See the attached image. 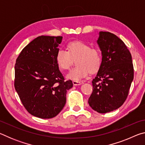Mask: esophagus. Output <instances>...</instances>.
<instances>
[{
	"instance_id": "esophagus-1",
	"label": "esophagus",
	"mask_w": 145,
	"mask_h": 145,
	"mask_svg": "<svg viewBox=\"0 0 145 145\" xmlns=\"http://www.w3.org/2000/svg\"><path fill=\"white\" fill-rule=\"evenodd\" d=\"M82 82H80L79 81H75V80H73V84L74 86H77V85H80L81 84Z\"/></svg>"
}]
</instances>
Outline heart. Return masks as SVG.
<instances>
[{
  "mask_svg": "<svg viewBox=\"0 0 145 145\" xmlns=\"http://www.w3.org/2000/svg\"><path fill=\"white\" fill-rule=\"evenodd\" d=\"M67 50L59 48L56 55V61L60 69H70L76 59L77 66L67 75L68 79L78 81L86 78L90 71L95 72L99 69L102 64V54L96 48H91L90 45L83 41H72L68 43Z\"/></svg>",
  "mask_w": 145,
  "mask_h": 145,
  "instance_id": "heart-1",
  "label": "heart"
}]
</instances>
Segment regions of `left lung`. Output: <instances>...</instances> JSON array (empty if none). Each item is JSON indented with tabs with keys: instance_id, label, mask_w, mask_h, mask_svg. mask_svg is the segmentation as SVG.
Here are the masks:
<instances>
[{
	"instance_id": "obj_1",
	"label": "left lung",
	"mask_w": 145,
	"mask_h": 145,
	"mask_svg": "<svg viewBox=\"0 0 145 145\" xmlns=\"http://www.w3.org/2000/svg\"><path fill=\"white\" fill-rule=\"evenodd\" d=\"M97 43L102 61L92 80L88 103L95 111L106 113L118 109L126 100L134 78V67L131 52L115 34L100 32Z\"/></svg>"
}]
</instances>
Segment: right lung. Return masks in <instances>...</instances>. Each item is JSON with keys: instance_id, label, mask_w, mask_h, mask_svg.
<instances>
[{"instance_id": "obj_1", "label": "right lung", "mask_w": 145, "mask_h": 145, "mask_svg": "<svg viewBox=\"0 0 145 145\" xmlns=\"http://www.w3.org/2000/svg\"><path fill=\"white\" fill-rule=\"evenodd\" d=\"M62 36H41L23 48L14 66V88L24 107L31 114L43 119L55 117L63 109L67 90L56 61Z\"/></svg>"}]
</instances>
